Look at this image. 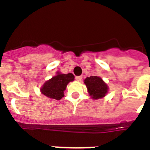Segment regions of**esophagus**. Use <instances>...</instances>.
Returning a JSON list of instances; mask_svg holds the SVG:
<instances>
[{
  "label": "esophagus",
  "mask_w": 150,
  "mask_h": 150,
  "mask_svg": "<svg viewBox=\"0 0 150 150\" xmlns=\"http://www.w3.org/2000/svg\"><path fill=\"white\" fill-rule=\"evenodd\" d=\"M76 79L77 80V81H80L82 79V76H76Z\"/></svg>",
  "instance_id": "obj_1"
}]
</instances>
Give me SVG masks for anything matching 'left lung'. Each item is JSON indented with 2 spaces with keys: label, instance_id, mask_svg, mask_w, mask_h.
<instances>
[{
  "label": "left lung",
  "instance_id": "left-lung-1",
  "mask_svg": "<svg viewBox=\"0 0 150 150\" xmlns=\"http://www.w3.org/2000/svg\"><path fill=\"white\" fill-rule=\"evenodd\" d=\"M88 95L94 100L102 98L108 93L109 87L107 83L98 76H91L84 79Z\"/></svg>",
  "mask_w": 150,
  "mask_h": 150
}]
</instances>
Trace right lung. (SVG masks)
Masks as SVG:
<instances>
[{"label": "right lung", "instance_id": "add662e5", "mask_svg": "<svg viewBox=\"0 0 150 150\" xmlns=\"http://www.w3.org/2000/svg\"><path fill=\"white\" fill-rule=\"evenodd\" d=\"M74 80V76L71 73L67 74L56 72V75L46 81L40 88V92L49 98L60 100L64 97V91L70 82Z\"/></svg>", "mask_w": 150, "mask_h": 150}]
</instances>
